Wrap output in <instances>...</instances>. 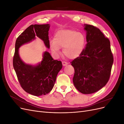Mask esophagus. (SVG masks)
Instances as JSON below:
<instances>
[{
    "label": "esophagus",
    "mask_w": 124,
    "mask_h": 124,
    "mask_svg": "<svg viewBox=\"0 0 124 124\" xmlns=\"http://www.w3.org/2000/svg\"><path fill=\"white\" fill-rule=\"evenodd\" d=\"M62 66H66L67 64H68V63H67V62H62Z\"/></svg>",
    "instance_id": "34e87169"
}]
</instances>
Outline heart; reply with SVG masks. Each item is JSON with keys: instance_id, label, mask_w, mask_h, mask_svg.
<instances>
[{"instance_id": "obj_1", "label": "heart", "mask_w": 124, "mask_h": 124, "mask_svg": "<svg viewBox=\"0 0 124 124\" xmlns=\"http://www.w3.org/2000/svg\"><path fill=\"white\" fill-rule=\"evenodd\" d=\"M85 38L82 33L72 29L60 30L56 33L54 39L50 41V47L54 53H59L60 47L67 57L74 59L79 56L85 46Z\"/></svg>"}]
</instances>
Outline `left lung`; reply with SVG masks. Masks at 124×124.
Returning <instances> with one entry per match:
<instances>
[{"label": "left lung", "instance_id": "8db88e82", "mask_svg": "<svg viewBox=\"0 0 124 124\" xmlns=\"http://www.w3.org/2000/svg\"><path fill=\"white\" fill-rule=\"evenodd\" d=\"M87 44L78 57L71 62L74 69V85L84 94L98 91L109 80L113 56L110 41L95 26L85 24Z\"/></svg>", "mask_w": 124, "mask_h": 124}]
</instances>
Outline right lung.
<instances>
[{"label": "right lung", "mask_w": 124, "mask_h": 124, "mask_svg": "<svg viewBox=\"0 0 124 124\" xmlns=\"http://www.w3.org/2000/svg\"><path fill=\"white\" fill-rule=\"evenodd\" d=\"M49 24L31 25L17 37L15 46L13 65L18 82L24 91L35 96L47 94L53 89L56 77L62 68L61 61L54 60L50 53L45 52L43 60L38 65H26L22 61L18 48L38 37L42 39L47 48H50L48 40Z\"/></svg>", "instance_id": "1"}]
</instances>
